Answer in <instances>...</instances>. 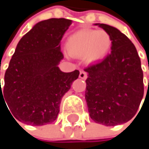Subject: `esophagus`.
<instances>
[{
  "instance_id": "esophagus-1",
  "label": "esophagus",
  "mask_w": 149,
  "mask_h": 149,
  "mask_svg": "<svg viewBox=\"0 0 149 149\" xmlns=\"http://www.w3.org/2000/svg\"><path fill=\"white\" fill-rule=\"evenodd\" d=\"M79 77L81 79H86L87 78V73L84 71H81L80 73H79Z\"/></svg>"
}]
</instances>
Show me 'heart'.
<instances>
[{"mask_svg":"<svg viewBox=\"0 0 149 149\" xmlns=\"http://www.w3.org/2000/svg\"><path fill=\"white\" fill-rule=\"evenodd\" d=\"M111 47V38L104 30L81 29L67 39L66 49L71 56L82 58L89 63L104 59Z\"/></svg>","mask_w":149,"mask_h":149,"instance_id":"b5f03b06","label":"heart"}]
</instances>
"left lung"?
Returning a JSON list of instances; mask_svg holds the SVG:
<instances>
[{"mask_svg": "<svg viewBox=\"0 0 149 149\" xmlns=\"http://www.w3.org/2000/svg\"><path fill=\"white\" fill-rule=\"evenodd\" d=\"M111 38V52L84 71L85 100L91 118L105 126L125 123L133 118L144 94L143 72L136 48L117 28L95 24Z\"/></svg>", "mask_w": 149, "mask_h": 149, "instance_id": "8db88e82", "label": "left lung"}]
</instances>
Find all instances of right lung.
I'll return each mask as SVG.
<instances>
[{"label":"right lung","mask_w":149,"mask_h":149,"mask_svg":"<svg viewBox=\"0 0 149 149\" xmlns=\"http://www.w3.org/2000/svg\"><path fill=\"white\" fill-rule=\"evenodd\" d=\"M72 23L64 18L40 21L19 41L0 85V103L6 101L15 122L41 126L56 120L62 97L79 75L58 67L60 41Z\"/></svg>","instance_id":"obj_1"}]
</instances>
